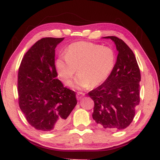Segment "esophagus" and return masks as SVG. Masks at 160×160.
Returning a JSON list of instances; mask_svg holds the SVG:
<instances>
[{
  "label": "esophagus",
  "mask_w": 160,
  "mask_h": 160,
  "mask_svg": "<svg viewBox=\"0 0 160 160\" xmlns=\"http://www.w3.org/2000/svg\"><path fill=\"white\" fill-rule=\"evenodd\" d=\"M84 96V93H82V92H78V93H77V95H76V98H77V99H78V100H80L82 99V98Z\"/></svg>",
  "instance_id": "34e87169"
}]
</instances>
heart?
Masks as SVG:
<instances>
[{"instance_id": "b5f03b06", "label": "heart", "mask_w": 160, "mask_h": 160, "mask_svg": "<svg viewBox=\"0 0 160 160\" xmlns=\"http://www.w3.org/2000/svg\"><path fill=\"white\" fill-rule=\"evenodd\" d=\"M116 61L114 50L109 47L80 41L71 44L65 55H61L55 62L58 76L67 86H70L77 73L79 76L73 87L86 89L104 83L113 71Z\"/></svg>"}]
</instances>
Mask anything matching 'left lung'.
Listing matches in <instances>:
<instances>
[{
	"instance_id": "1",
	"label": "left lung",
	"mask_w": 160,
	"mask_h": 160,
	"mask_svg": "<svg viewBox=\"0 0 160 160\" xmlns=\"http://www.w3.org/2000/svg\"><path fill=\"white\" fill-rule=\"evenodd\" d=\"M114 42L118 52L115 67L108 79L88 93L94 101L93 119L108 130L129 126L140 103V71L132 50L115 36L103 37Z\"/></svg>"
}]
</instances>
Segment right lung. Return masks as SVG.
<instances>
[{"label":"right lung","mask_w":160,"mask_h":160,"mask_svg":"<svg viewBox=\"0 0 160 160\" xmlns=\"http://www.w3.org/2000/svg\"><path fill=\"white\" fill-rule=\"evenodd\" d=\"M64 38H44L24 56L18 75L20 110L37 130H60L77 104L76 93L56 78L55 49Z\"/></svg>","instance_id":"obj_1"}]
</instances>
